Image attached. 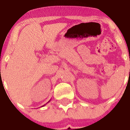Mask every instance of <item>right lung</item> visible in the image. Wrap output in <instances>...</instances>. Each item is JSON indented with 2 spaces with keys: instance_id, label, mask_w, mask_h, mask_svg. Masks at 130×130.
<instances>
[{
  "instance_id": "obj_1",
  "label": "right lung",
  "mask_w": 130,
  "mask_h": 130,
  "mask_svg": "<svg viewBox=\"0 0 130 130\" xmlns=\"http://www.w3.org/2000/svg\"><path fill=\"white\" fill-rule=\"evenodd\" d=\"M49 102H50V101H49ZM44 105H43V106H44Z\"/></svg>"
}]
</instances>
